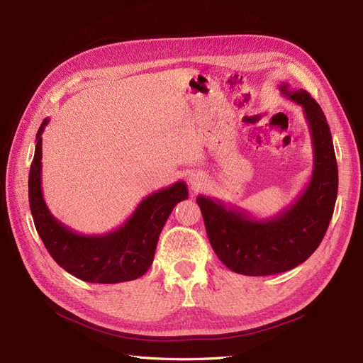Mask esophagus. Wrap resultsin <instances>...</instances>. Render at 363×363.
<instances>
[{
	"mask_svg": "<svg viewBox=\"0 0 363 363\" xmlns=\"http://www.w3.org/2000/svg\"><path fill=\"white\" fill-rule=\"evenodd\" d=\"M189 183H191V186H192V189H199L200 186L203 184V177H201V174H192L191 177H189Z\"/></svg>",
	"mask_w": 363,
	"mask_h": 363,
	"instance_id": "obj_1",
	"label": "esophagus"
}]
</instances>
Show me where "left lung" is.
Segmentation results:
<instances>
[{
    "label": "left lung",
    "instance_id": "8db88e82",
    "mask_svg": "<svg viewBox=\"0 0 363 363\" xmlns=\"http://www.w3.org/2000/svg\"><path fill=\"white\" fill-rule=\"evenodd\" d=\"M303 107L313 145L311 182L289 207L271 219H255L235 206L200 195L207 238L224 265L244 276H272L309 259L330 224L337 195V164L324 112L309 92L279 86Z\"/></svg>",
    "mask_w": 363,
    "mask_h": 363
}]
</instances>
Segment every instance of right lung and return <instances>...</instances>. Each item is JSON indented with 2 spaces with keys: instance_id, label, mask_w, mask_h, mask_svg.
Returning a JSON list of instances; mask_svg holds the SVG:
<instances>
[{
  "instance_id": "obj_1",
  "label": "right lung",
  "mask_w": 363,
  "mask_h": 363,
  "mask_svg": "<svg viewBox=\"0 0 363 363\" xmlns=\"http://www.w3.org/2000/svg\"><path fill=\"white\" fill-rule=\"evenodd\" d=\"M48 123L50 119H43L38 130L28 175L30 211L43 245L65 271L84 281L112 284L142 277L155 259L160 232L172 208L188 199L184 182L148 195L111 233H77L51 215L42 195V133Z\"/></svg>"
}]
</instances>
